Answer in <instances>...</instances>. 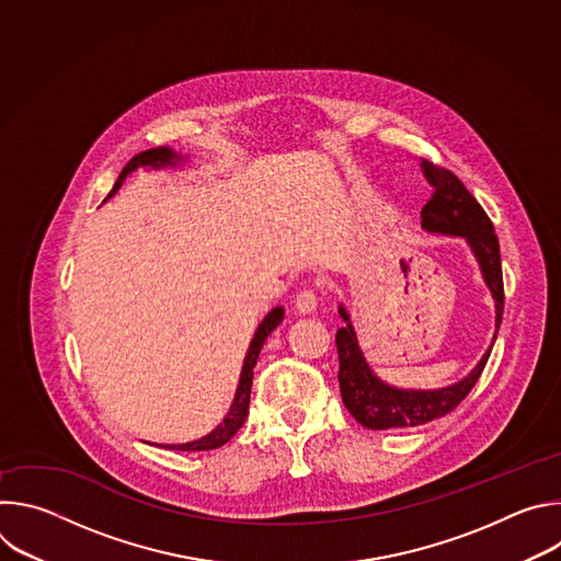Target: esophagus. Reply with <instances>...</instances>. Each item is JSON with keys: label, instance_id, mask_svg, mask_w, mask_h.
<instances>
[{"label": "esophagus", "instance_id": "esophagus-1", "mask_svg": "<svg viewBox=\"0 0 561 561\" xmlns=\"http://www.w3.org/2000/svg\"><path fill=\"white\" fill-rule=\"evenodd\" d=\"M295 308H297V312H301V314L314 312V308H317V295H314L312 290H301V293L295 297Z\"/></svg>", "mask_w": 561, "mask_h": 561}]
</instances>
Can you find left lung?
<instances>
[{
  "label": "left lung",
  "instance_id": "8db88e82",
  "mask_svg": "<svg viewBox=\"0 0 561 561\" xmlns=\"http://www.w3.org/2000/svg\"><path fill=\"white\" fill-rule=\"evenodd\" d=\"M422 173L433 188V197L422 208V228L433 234L461 237L474 255L479 271L495 301V335L482 359L461 377L459 381L435 388H399L379 379L359 348V340L353 327L351 312L340 304V317L344 327L337 331V355H340V390L348 413L370 431L388 428H413L428 424L437 417L448 415L461 399L472 390L479 375H482L491 351L497 340V331L504 314V279H502V257L495 228L477 204V199L466 191V186L446 169H439L431 162H422Z\"/></svg>",
  "mask_w": 561,
  "mask_h": 561
}]
</instances>
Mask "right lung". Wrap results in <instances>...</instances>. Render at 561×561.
<instances>
[{
    "mask_svg": "<svg viewBox=\"0 0 561 561\" xmlns=\"http://www.w3.org/2000/svg\"><path fill=\"white\" fill-rule=\"evenodd\" d=\"M186 154H180L175 152L173 148L169 146H159V148H150V150H144L139 154H135L130 162L124 167V171L119 173L113 191L108 193L106 199H111L124 184V180L144 169V171H159V169H175L180 164L186 162ZM104 199V202H106ZM284 319V308L282 306H275L264 319L262 324L257 327L253 340H251V346H249V353L244 357V366H242V373H239V381H237V390H234V397H232V404L226 413V417L221 420V424H217L208 435L195 439V442H186V444H164V448H171V450H213V448H219L224 446L239 428H242V424L247 422V415H249V404H251V386H253V368L257 364V357H260V351L266 342V337L282 324Z\"/></svg>",
    "mask_w": 561,
    "mask_h": 561,
    "instance_id": "right-lung-1",
    "label": "right lung"
}]
</instances>
